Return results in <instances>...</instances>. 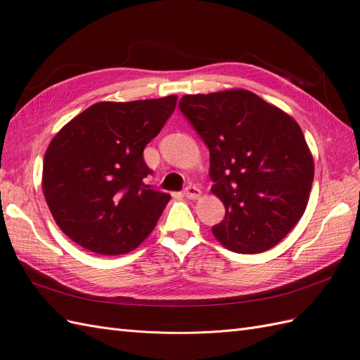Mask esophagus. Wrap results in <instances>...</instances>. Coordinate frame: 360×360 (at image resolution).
Listing matches in <instances>:
<instances>
[{
    "instance_id": "esophagus-1",
    "label": "esophagus",
    "mask_w": 360,
    "mask_h": 360,
    "mask_svg": "<svg viewBox=\"0 0 360 360\" xmlns=\"http://www.w3.org/2000/svg\"><path fill=\"white\" fill-rule=\"evenodd\" d=\"M183 195L189 200H197L200 195H201V191L197 188V186H192V184H189V186L184 188L183 191Z\"/></svg>"
}]
</instances>
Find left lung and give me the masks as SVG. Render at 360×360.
<instances>
[{
    "mask_svg": "<svg viewBox=\"0 0 360 360\" xmlns=\"http://www.w3.org/2000/svg\"><path fill=\"white\" fill-rule=\"evenodd\" d=\"M179 106L210 150L212 192L225 205L216 240L237 254L278 245L307 209L314 180L296 120L240 89L186 94Z\"/></svg>",
    "mask_w": 360,
    "mask_h": 360,
    "instance_id": "8db88e82",
    "label": "left lung"
}]
</instances>
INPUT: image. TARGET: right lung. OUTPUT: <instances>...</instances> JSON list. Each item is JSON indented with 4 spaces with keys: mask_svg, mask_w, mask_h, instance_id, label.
Returning <instances> with one entry per match:
<instances>
[{
    "mask_svg": "<svg viewBox=\"0 0 360 360\" xmlns=\"http://www.w3.org/2000/svg\"><path fill=\"white\" fill-rule=\"evenodd\" d=\"M177 96L99 102L53 136L41 186L61 231L101 255H122L143 243L171 197L144 181L143 151L176 110Z\"/></svg>",
    "mask_w": 360,
    "mask_h": 360,
    "instance_id": "obj_1",
    "label": "right lung"
}]
</instances>
